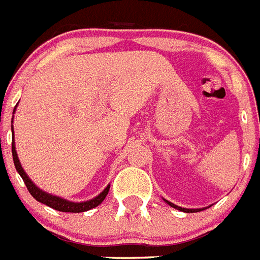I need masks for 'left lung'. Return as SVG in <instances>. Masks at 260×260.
Here are the masks:
<instances>
[{"mask_svg": "<svg viewBox=\"0 0 260 260\" xmlns=\"http://www.w3.org/2000/svg\"><path fill=\"white\" fill-rule=\"evenodd\" d=\"M165 203H168L170 207H173V208L178 209V211H182V212H186V213H193V212H200V211H204V209L207 208H198V209H189V208H182V207H179V205H175L173 204L171 202H169V200H166V199H164Z\"/></svg>", "mask_w": 260, "mask_h": 260, "instance_id": "obj_1", "label": "left lung"}]
</instances>
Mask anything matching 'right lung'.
<instances>
[{"instance_id":"1","label":"right lung","mask_w":260,"mask_h":260,"mask_svg":"<svg viewBox=\"0 0 260 260\" xmlns=\"http://www.w3.org/2000/svg\"><path fill=\"white\" fill-rule=\"evenodd\" d=\"M17 108V106H15ZM15 108L13 114L15 112ZM11 133H13V141H11V153H13V159H14V165L15 169H17L18 174L21 175L22 179H23L24 184H26L27 189H28V192L32 195L34 199H36L38 202L43 203V204L48 205L51 208L56 209V211L60 212H71V213H80V212H86L90 211V209L95 208L98 207L101 203L105 200V198L107 196L108 191H110V184L103 189L102 192L99 193L98 196L95 198L90 199L87 202H71V200H67V199H62L60 196L52 195V193L46 192V191H43L42 188L36 186L32 180L28 178V175L26 174V171L23 170L22 168L21 162H19V158H18L17 150H15V143H14V131H13V127H11Z\"/></svg>"}]
</instances>
